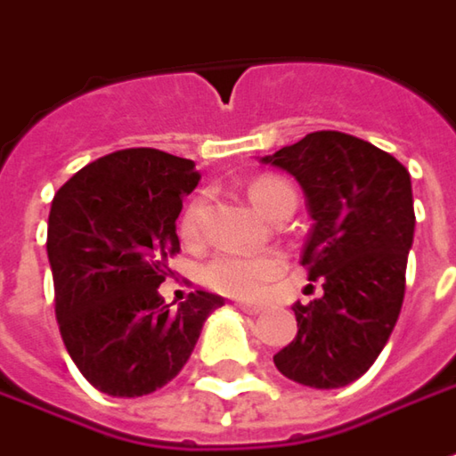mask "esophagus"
Instances as JSON below:
<instances>
[{
	"instance_id": "34e87169",
	"label": "esophagus",
	"mask_w": 456,
	"mask_h": 456,
	"mask_svg": "<svg viewBox=\"0 0 456 456\" xmlns=\"http://www.w3.org/2000/svg\"><path fill=\"white\" fill-rule=\"evenodd\" d=\"M237 307H240L242 313H247V315H257V313H262V305H257V303H244V300H240Z\"/></svg>"
}]
</instances>
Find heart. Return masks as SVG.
<instances>
[{
    "label": "heart",
    "mask_w": 456,
    "mask_h": 456,
    "mask_svg": "<svg viewBox=\"0 0 456 456\" xmlns=\"http://www.w3.org/2000/svg\"><path fill=\"white\" fill-rule=\"evenodd\" d=\"M249 201L265 216L275 212L280 204L295 201V191L288 181L275 176H262L249 183ZM181 237L186 242H197L204 232V201L194 199L179 222ZM285 270V262L275 252H240V249H222L216 252L204 267L201 280L212 290L232 297H257L259 292Z\"/></svg>",
    "instance_id": "b5f03b06"
}]
</instances>
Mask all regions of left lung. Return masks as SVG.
I'll list each match as a JSON object with an SVG mask.
<instances>
[{
  "instance_id": "8db88e82",
  "label": "left lung",
  "mask_w": 456,
  "mask_h": 456,
  "mask_svg": "<svg viewBox=\"0 0 456 456\" xmlns=\"http://www.w3.org/2000/svg\"><path fill=\"white\" fill-rule=\"evenodd\" d=\"M262 164L303 186L313 229L300 262L322 282V297L292 305L297 336L275 366L310 388L348 386L399 321L416 224L411 176L391 153L340 131L307 134Z\"/></svg>"
}]
</instances>
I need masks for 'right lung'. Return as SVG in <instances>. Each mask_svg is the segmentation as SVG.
<instances>
[{
	"instance_id": "right-lung-1",
	"label": "right lung",
	"mask_w": 456,
	"mask_h": 456,
	"mask_svg": "<svg viewBox=\"0 0 456 456\" xmlns=\"http://www.w3.org/2000/svg\"><path fill=\"white\" fill-rule=\"evenodd\" d=\"M194 161L156 149L108 153L53 199L47 257L60 336L75 366L108 396L166 386L189 361L204 321L224 300L197 290L171 310L159 285L179 252L181 199L199 183Z\"/></svg>"
}]
</instances>
